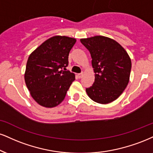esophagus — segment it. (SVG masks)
<instances>
[{"label":"esophagus","mask_w":153,"mask_h":153,"mask_svg":"<svg viewBox=\"0 0 153 153\" xmlns=\"http://www.w3.org/2000/svg\"><path fill=\"white\" fill-rule=\"evenodd\" d=\"M77 76H78V78H81L82 77V73H78V74L77 75Z\"/></svg>","instance_id":"obj_1"}]
</instances>
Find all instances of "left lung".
<instances>
[{
    "instance_id": "left-lung-1",
    "label": "left lung",
    "mask_w": 153,
    "mask_h": 153,
    "mask_svg": "<svg viewBox=\"0 0 153 153\" xmlns=\"http://www.w3.org/2000/svg\"><path fill=\"white\" fill-rule=\"evenodd\" d=\"M80 42L91 53L95 73L94 82L86 88L88 95L100 104L115 100L129 82L132 64L128 53L108 37L96 36Z\"/></svg>"
}]
</instances>
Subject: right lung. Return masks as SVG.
I'll use <instances>...</instances> for the list:
<instances>
[{
    "instance_id": "obj_1",
    "label": "right lung",
    "mask_w": 153,
    "mask_h": 153,
    "mask_svg": "<svg viewBox=\"0 0 153 153\" xmlns=\"http://www.w3.org/2000/svg\"><path fill=\"white\" fill-rule=\"evenodd\" d=\"M76 39L56 36L45 40L27 59L25 82L33 98L41 106L53 108L65 98L75 74L66 71L69 53Z\"/></svg>"
}]
</instances>
